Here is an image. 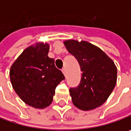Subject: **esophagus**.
Instances as JSON below:
<instances>
[{
    "instance_id": "34e87169",
    "label": "esophagus",
    "mask_w": 131,
    "mask_h": 131,
    "mask_svg": "<svg viewBox=\"0 0 131 131\" xmlns=\"http://www.w3.org/2000/svg\"><path fill=\"white\" fill-rule=\"evenodd\" d=\"M62 72H63V73H64V74L65 75V74H66V69H65V68H63V69H62Z\"/></svg>"
}]
</instances>
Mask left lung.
I'll list each match as a JSON object with an SVG mask.
<instances>
[{"label": "left lung", "mask_w": 131, "mask_h": 131, "mask_svg": "<svg viewBox=\"0 0 131 131\" xmlns=\"http://www.w3.org/2000/svg\"><path fill=\"white\" fill-rule=\"evenodd\" d=\"M64 44L77 60L82 71L79 86L70 89L73 105L83 111L101 106L116 85L115 63L103 51L88 41L67 40Z\"/></svg>", "instance_id": "obj_1"}]
</instances>
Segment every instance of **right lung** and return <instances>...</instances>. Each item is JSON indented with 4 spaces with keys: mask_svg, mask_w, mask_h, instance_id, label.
<instances>
[{
    "mask_svg": "<svg viewBox=\"0 0 131 131\" xmlns=\"http://www.w3.org/2000/svg\"><path fill=\"white\" fill-rule=\"evenodd\" d=\"M48 44L29 46L14 61L10 70L13 90L27 105L45 108L52 102L57 86L65 79L48 56Z\"/></svg>",
    "mask_w": 131,
    "mask_h": 131,
    "instance_id": "right-lung-1",
    "label": "right lung"
}]
</instances>
